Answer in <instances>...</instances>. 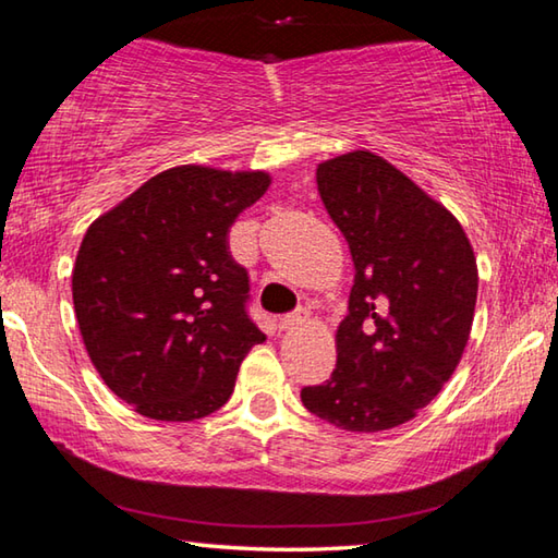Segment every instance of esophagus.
Returning a JSON list of instances; mask_svg holds the SVG:
<instances>
[{"label":"esophagus","mask_w":558,"mask_h":558,"mask_svg":"<svg viewBox=\"0 0 558 558\" xmlns=\"http://www.w3.org/2000/svg\"><path fill=\"white\" fill-rule=\"evenodd\" d=\"M305 319H307V313H305V310H298V313L280 317V319H278V327H280V329H295L298 325L305 323Z\"/></svg>","instance_id":"34e87169"}]
</instances>
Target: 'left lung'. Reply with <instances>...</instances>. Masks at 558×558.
Returning <instances> with one entry per match:
<instances>
[{"label": "left lung", "mask_w": 558, "mask_h": 558, "mask_svg": "<svg viewBox=\"0 0 558 558\" xmlns=\"http://www.w3.org/2000/svg\"><path fill=\"white\" fill-rule=\"evenodd\" d=\"M317 192L354 260L337 369L305 386L302 405L349 433L415 418L465 352L477 260L446 206L369 149L317 165Z\"/></svg>", "instance_id": "left-lung-1"}]
</instances>
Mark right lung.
Listing matches in <instances>:
<instances>
[{
  "label": "right lung",
  "instance_id": "obj_1",
  "mask_svg": "<svg viewBox=\"0 0 558 558\" xmlns=\"http://www.w3.org/2000/svg\"><path fill=\"white\" fill-rule=\"evenodd\" d=\"M268 172L165 169L88 226L73 307L108 389L155 421L204 418L231 399L243 356L266 335L245 315L248 272L229 229Z\"/></svg>",
  "mask_w": 558,
  "mask_h": 558
}]
</instances>
